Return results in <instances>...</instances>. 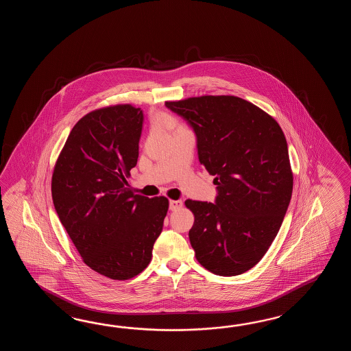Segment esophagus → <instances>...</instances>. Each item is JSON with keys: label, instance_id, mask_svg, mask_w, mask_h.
<instances>
[{"label": "esophagus", "instance_id": "obj_1", "mask_svg": "<svg viewBox=\"0 0 351 351\" xmlns=\"http://www.w3.org/2000/svg\"><path fill=\"white\" fill-rule=\"evenodd\" d=\"M183 202L182 201H171L169 202V209L171 210H177V209L182 208Z\"/></svg>", "mask_w": 351, "mask_h": 351}]
</instances>
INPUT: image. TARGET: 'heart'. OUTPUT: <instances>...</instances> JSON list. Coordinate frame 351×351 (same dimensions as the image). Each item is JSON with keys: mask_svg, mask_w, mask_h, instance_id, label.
Returning a JSON list of instances; mask_svg holds the SVG:
<instances>
[{"mask_svg": "<svg viewBox=\"0 0 351 351\" xmlns=\"http://www.w3.org/2000/svg\"><path fill=\"white\" fill-rule=\"evenodd\" d=\"M158 121H159L160 125H163L165 129H168V130L172 132V133L177 132V130L182 129V128H184L182 124H179L178 120L176 119L172 114H169V112H162V114H159Z\"/></svg>", "mask_w": 351, "mask_h": 351, "instance_id": "obj_1", "label": "heart"}]
</instances>
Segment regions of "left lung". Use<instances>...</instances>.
<instances>
[{
    "label": "left lung",
    "instance_id": "obj_1",
    "mask_svg": "<svg viewBox=\"0 0 351 351\" xmlns=\"http://www.w3.org/2000/svg\"><path fill=\"white\" fill-rule=\"evenodd\" d=\"M193 128L201 165L216 178V201L186 199L194 215L189 241L197 261L236 276L261 261L291 201L284 132L267 112L241 97L203 95L165 101Z\"/></svg>",
    "mask_w": 351,
    "mask_h": 351
}]
</instances>
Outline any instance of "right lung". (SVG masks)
<instances>
[{
    "instance_id": "1",
    "label": "right lung",
    "mask_w": 351,
    "mask_h": 351,
    "mask_svg": "<svg viewBox=\"0 0 351 351\" xmlns=\"http://www.w3.org/2000/svg\"><path fill=\"white\" fill-rule=\"evenodd\" d=\"M143 112L130 104L93 110L75 124L53 168L56 213L82 261L112 280L149 265L169 202L134 194Z\"/></svg>"
}]
</instances>
